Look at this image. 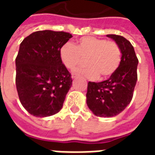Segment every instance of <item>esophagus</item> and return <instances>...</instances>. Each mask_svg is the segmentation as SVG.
Listing matches in <instances>:
<instances>
[{"instance_id":"1","label":"esophagus","mask_w":155,"mask_h":155,"mask_svg":"<svg viewBox=\"0 0 155 155\" xmlns=\"http://www.w3.org/2000/svg\"><path fill=\"white\" fill-rule=\"evenodd\" d=\"M79 76V74H76V73H74V74H72V75H71V77H72V79H74V78H76Z\"/></svg>"}]
</instances>
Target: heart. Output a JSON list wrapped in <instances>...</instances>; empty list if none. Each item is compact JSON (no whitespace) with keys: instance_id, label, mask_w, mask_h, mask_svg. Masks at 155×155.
<instances>
[{"instance_id":"heart-1","label":"heart","mask_w":155,"mask_h":155,"mask_svg":"<svg viewBox=\"0 0 155 155\" xmlns=\"http://www.w3.org/2000/svg\"><path fill=\"white\" fill-rule=\"evenodd\" d=\"M121 56L120 46L115 42L91 36L81 38L75 46L65 43L60 50L61 62L71 71L85 61L87 66L82 71L90 79L110 77L118 70Z\"/></svg>"}]
</instances>
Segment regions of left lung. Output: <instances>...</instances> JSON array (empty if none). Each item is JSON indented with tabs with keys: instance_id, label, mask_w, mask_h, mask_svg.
Listing matches in <instances>:
<instances>
[{
	"instance_id": "left-lung-1",
	"label": "left lung",
	"mask_w": 155,
	"mask_h": 155,
	"mask_svg": "<svg viewBox=\"0 0 155 155\" xmlns=\"http://www.w3.org/2000/svg\"><path fill=\"white\" fill-rule=\"evenodd\" d=\"M120 48L121 63L114 74L102 82H89L86 102L94 114L113 117L121 113L130 104L137 81L139 63L134 49L130 41L118 35H107Z\"/></svg>"
}]
</instances>
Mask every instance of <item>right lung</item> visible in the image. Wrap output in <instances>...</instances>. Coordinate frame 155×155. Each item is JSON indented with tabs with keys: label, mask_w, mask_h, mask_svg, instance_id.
Segmentation results:
<instances>
[{
	"label": "right lung",
	"mask_w": 155,
	"mask_h": 155,
	"mask_svg": "<svg viewBox=\"0 0 155 155\" xmlns=\"http://www.w3.org/2000/svg\"><path fill=\"white\" fill-rule=\"evenodd\" d=\"M71 37L67 32L39 31L20 45L16 89L23 107L34 116H51L63 106L72 79L61 62L60 50Z\"/></svg>",
	"instance_id": "right-lung-1"
}]
</instances>
